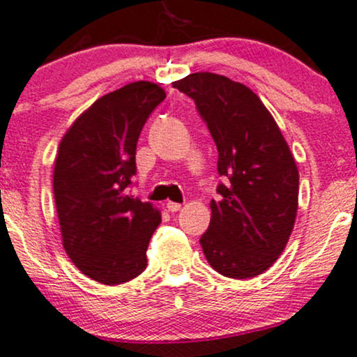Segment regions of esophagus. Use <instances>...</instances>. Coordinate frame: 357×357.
Instances as JSON below:
<instances>
[{
    "instance_id": "esophagus-1",
    "label": "esophagus",
    "mask_w": 357,
    "mask_h": 357,
    "mask_svg": "<svg viewBox=\"0 0 357 357\" xmlns=\"http://www.w3.org/2000/svg\"><path fill=\"white\" fill-rule=\"evenodd\" d=\"M182 208V205L177 202H167V211L169 212H178Z\"/></svg>"
}]
</instances>
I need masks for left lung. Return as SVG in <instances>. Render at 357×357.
I'll list each match as a JSON object with an SVG mask.
<instances>
[{
  "mask_svg": "<svg viewBox=\"0 0 357 357\" xmlns=\"http://www.w3.org/2000/svg\"><path fill=\"white\" fill-rule=\"evenodd\" d=\"M194 100L219 150L217 187L204 255L219 274L250 279L286 249L299 207V170L286 138L249 86L211 71L174 82Z\"/></svg>",
  "mask_w": 357,
  "mask_h": 357,
  "instance_id": "1",
  "label": "left lung"
}]
</instances>
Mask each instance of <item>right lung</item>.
<instances>
[{"label": "right lung", "mask_w": 357, "mask_h": 357, "mask_svg": "<svg viewBox=\"0 0 357 357\" xmlns=\"http://www.w3.org/2000/svg\"><path fill=\"white\" fill-rule=\"evenodd\" d=\"M152 82L103 95L78 116L58 145L53 194L61 244L86 278L105 286L128 282L146 267V247L160 211L133 199L137 142L165 98Z\"/></svg>", "instance_id": "right-lung-1"}]
</instances>
